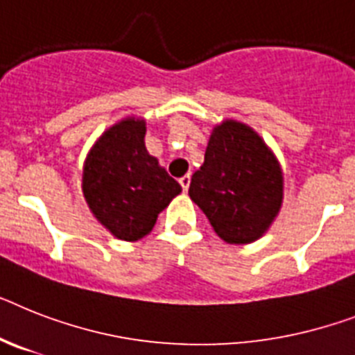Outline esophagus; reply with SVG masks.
<instances>
[{
    "label": "esophagus",
    "instance_id": "34e87169",
    "mask_svg": "<svg viewBox=\"0 0 355 355\" xmlns=\"http://www.w3.org/2000/svg\"><path fill=\"white\" fill-rule=\"evenodd\" d=\"M180 183H181V187H183L184 192H187V190H189V187H190V174L183 175V178L180 180Z\"/></svg>",
    "mask_w": 355,
    "mask_h": 355
}]
</instances>
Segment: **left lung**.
<instances>
[{
  "label": "left lung",
  "mask_w": 355,
  "mask_h": 355,
  "mask_svg": "<svg viewBox=\"0 0 355 355\" xmlns=\"http://www.w3.org/2000/svg\"><path fill=\"white\" fill-rule=\"evenodd\" d=\"M283 189V171L270 146L245 123L225 119L210 134L189 196L225 243L247 245L274 223Z\"/></svg>",
  "instance_id": "1"
}]
</instances>
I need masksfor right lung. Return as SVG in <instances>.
I'll return each mask as SVG.
<instances>
[{"label": "right lung", "mask_w": 355, "mask_h": 355, "mask_svg": "<svg viewBox=\"0 0 355 355\" xmlns=\"http://www.w3.org/2000/svg\"><path fill=\"white\" fill-rule=\"evenodd\" d=\"M146 121L121 119L101 134L83 165V198L90 212L114 237L137 241L152 232L161 210L181 184L145 146Z\"/></svg>", "instance_id": "add662e5"}]
</instances>
